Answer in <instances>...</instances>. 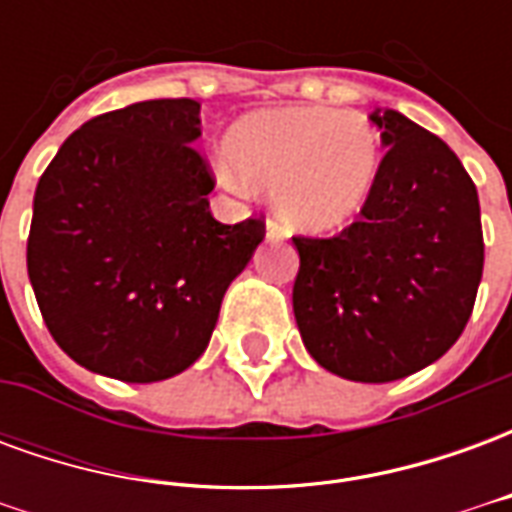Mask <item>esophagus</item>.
Wrapping results in <instances>:
<instances>
[{
	"instance_id": "1",
	"label": "esophagus",
	"mask_w": 512,
	"mask_h": 512,
	"mask_svg": "<svg viewBox=\"0 0 512 512\" xmlns=\"http://www.w3.org/2000/svg\"><path fill=\"white\" fill-rule=\"evenodd\" d=\"M266 235L268 241H282V238H288V227H285V222L279 216H271L266 222Z\"/></svg>"
}]
</instances>
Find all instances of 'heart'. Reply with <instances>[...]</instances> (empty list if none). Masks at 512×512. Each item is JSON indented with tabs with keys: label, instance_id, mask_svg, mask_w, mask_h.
<instances>
[{
	"label": "heart",
	"instance_id": "obj_1",
	"mask_svg": "<svg viewBox=\"0 0 512 512\" xmlns=\"http://www.w3.org/2000/svg\"><path fill=\"white\" fill-rule=\"evenodd\" d=\"M224 153L246 183L274 189L282 216L304 230L354 222L381 172L373 123L321 106L246 115L230 128Z\"/></svg>",
	"mask_w": 512,
	"mask_h": 512
}]
</instances>
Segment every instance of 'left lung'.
I'll list each match as a JSON object with an SVG mask.
<instances>
[{"mask_svg":"<svg viewBox=\"0 0 512 512\" xmlns=\"http://www.w3.org/2000/svg\"><path fill=\"white\" fill-rule=\"evenodd\" d=\"M386 153L356 222L293 235V312L310 356L334 376L386 384L450 351L483 277L480 200L447 142L395 109L370 117Z\"/></svg>","mask_w":512,"mask_h":512,"instance_id":"left-lung-1","label":"left lung"}]
</instances>
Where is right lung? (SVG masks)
<instances>
[{
	"mask_svg": "<svg viewBox=\"0 0 512 512\" xmlns=\"http://www.w3.org/2000/svg\"><path fill=\"white\" fill-rule=\"evenodd\" d=\"M200 134L197 101H142L87 120L40 175L29 282L51 337L93 373L150 384L194 365L266 235L263 216L213 219Z\"/></svg>",
	"mask_w": 512,
	"mask_h": 512,
	"instance_id": "1",
	"label": "right lung"
}]
</instances>
